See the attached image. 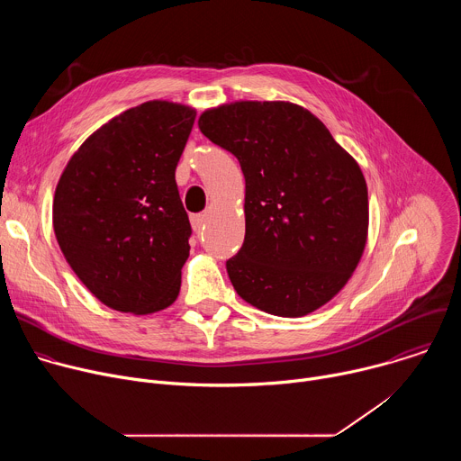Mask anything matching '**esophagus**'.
<instances>
[{
	"label": "esophagus",
	"instance_id": "34e87169",
	"mask_svg": "<svg viewBox=\"0 0 461 461\" xmlns=\"http://www.w3.org/2000/svg\"><path fill=\"white\" fill-rule=\"evenodd\" d=\"M206 224V215L204 213H196V215H191V226L194 231H201Z\"/></svg>",
	"mask_w": 461,
	"mask_h": 461
}]
</instances>
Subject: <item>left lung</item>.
Returning a JSON list of instances; mask_svg holds the SVG:
<instances>
[{
  "mask_svg": "<svg viewBox=\"0 0 461 461\" xmlns=\"http://www.w3.org/2000/svg\"><path fill=\"white\" fill-rule=\"evenodd\" d=\"M203 135L237 157L246 235L226 270L237 294L279 317H301L350 279L368 231L357 162L308 109L235 102L199 118Z\"/></svg>",
  "mask_w": 461,
  "mask_h": 461,
  "instance_id": "obj_1",
  "label": "left lung"
}]
</instances>
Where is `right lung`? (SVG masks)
I'll use <instances>...</instances> for the list:
<instances>
[{"label":"right lung","mask_w":461,"mask_h":461,"mask_svg":"<svg viewBox=\"0 0 461 461\" xmlns=\"http://www.w3.org/2000/svg\"><path fill=\"white\" fill-rule=\"evenodd\" d=\"M194 109L153 100L109 120L80 146L54 193L63 257L113 310L153 313L175 303L191 224L175 169Z\"/></svg>","instance_id":"obj_1"}]
</instances>
